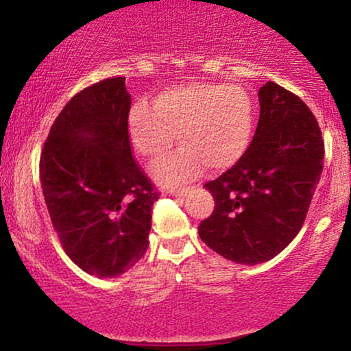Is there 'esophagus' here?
Masks as SVG:
<instances>
[{
	"mask_svg": "<svg viewBox=\"0 0 351 351\" xmlns=\"http://www.w3.org/2000/svg\"><path fill=\"white\" fill-rule=\"evenodd\" d=\"M168 193H170L171 196H186L188 188H171L168 189Z\"/></svg>",
	"mask_w": 351,
	"mask_h": 351,
	"instance_id": "obj_1",
	"label": "esophagus"
}]
</instances>
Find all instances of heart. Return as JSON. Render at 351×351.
<instances>
[{
  "mask_svg": "<svg viewBox=\"0 0 351 351\" xmlns=\"http://www.w3.org/2000/svg\"><path fill=\"white\" fill-rule=\"evenodd\" d=\"M254 102L234 84L191 82L156 95L153 108L136 102L128 112V134L140 155L162 158L175 145L180 150L153 167L167 184L191 181L204 165L223 171L241 160L251 142Z\"/></svg>",
  "mask_w": 351,
  "mask_h": 351,
  "instance_id": "b5f03b06",
  "label": "heart"
}]
</instances>
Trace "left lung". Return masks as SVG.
<instances>
[{
  "mask_svg": "<svg viewBox=\"0 0 351 351\" xmlns=\"http://www.w3.org/2000/svg\"><path fill=\"white\" fill-rule=\"evenodd\" d=\"M247 152L204 186L215 196L199 237L237 264L272 259L299 234L324 168V138L305 102L269 80Z\"/></svg>",
  "mask_w": 351,
  "mask_h": 351,
  "instance_id": "1",
  "label": "left lung"
}]
</instances>
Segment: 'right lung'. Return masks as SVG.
<instances>
[{
	"label": "right lung",
	"instance_id": "right-lung-1",
	"mask_svg": "<svg viewBox=\"0 0 351 351\" xmlns=\"http://www.w3.org/2000/svg\"><path fill=\"white\" fill-rule=\"evenodd\" d=\"M125 77L77 92L56 117L39 175L64 252L90 276L115 277L148 247L160 191L132 155Z\"/></svg>",
	"mask_w": 351,
	"mask_h": 351
}]
</instances>
